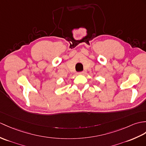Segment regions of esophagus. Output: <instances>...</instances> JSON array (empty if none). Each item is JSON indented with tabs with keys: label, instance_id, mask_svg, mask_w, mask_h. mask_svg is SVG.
I'll return each mask as SVG.
<instances>
[{
	"label": "esophagus",
	"instance_id": "34e87169",
	"mask_svg": "<svg viewBox=\"0 0 146 146\" xmlns=\"http://www.w3.org/2000/svg\"><path fill=\"white\" fill-rule=\"evenodd\" d=\"M84 73V72H80L78 73V74H83Z\"/></svg>",
	"mask_w": 146,
	"mask_h": 146
}]
</instances>
